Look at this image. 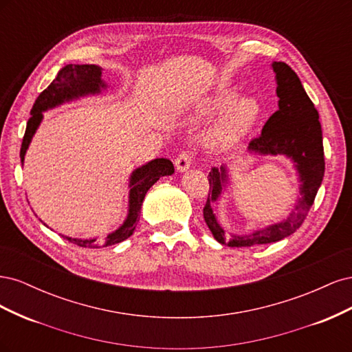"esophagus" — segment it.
<instances>
[{
	"label": "esophagus",
	"instance_id": "1",
	"mask_svg": "<svg viewBox=\"0 0 352 352\" xmlns=\"http://www.w3.org/2000/svg\"><path fill=\"white\" fill-rule=\"evenodd\" d=\"M194 151L192 150H185L180 153L176 158V168L179 170V172H185V170H188L190 167V164H192L194 162Z\"/></svg>",
	"mask_w": 352,
	"mask_h": 352
}]
</instances>
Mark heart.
Listing matches in <instances>:
<instances>
[{"label": "heart", "instance_id": "1", "mask_svg": "<svg viewBox=\"0 0 352 352\" xmlns=\"http://www.w3.org/2000/svg\"><path fill=\"white\" fill-rule=\"evenodd\" d=\"M223 112L208 133L207 144L216 150H230L239 145L257 124L261 107L255 98H239V91L223 87L202 100L197 107V117L212 119Z\"/></svg>", "mask_w": 352, "mask_h": 352}]
</instances>
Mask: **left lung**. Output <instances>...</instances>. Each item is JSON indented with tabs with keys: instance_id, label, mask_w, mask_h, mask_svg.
<instances>
[{
	"instance_id": "1",
	"label": "left lung",
	"mask_w": 352,
	"mask_h": 352,
	"mask_svg": "<svg viewBox=\"0 0 352 352\" xmlns=\"http://www.w3.org/2000/svg\"><path fill=\"white\" fill-rule=\"evenodd\" d=\"M272 66L278 80L276 94L279 97V110L269 117L261 133L251 140L248 150L260 154H283L292 158L301 177V198L285 221L255 230L250 235H235L228 241L226 232L217 223L211 208V202L217 201L221 192V184L226 180V170L225 167H220V170L212 168L208 175V198L202 212L212 236L223 245L228 243L229 247H254L278 242L292 235L305 220L324 176L323 136L318 111L304 91L300 78L286 63L274 61Z\"/></svg>"
}]
</instances>
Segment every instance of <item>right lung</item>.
<instances>
[{
	"instance_id": "right-lung-1",
	"label": "right lung",
	"mask_w": 352,
	"mask_h": 352,
	"mask_svg": "<svg viewBox=\"0 0 352 352\" xmlns=\"http://www.w3.org/2000/svg\"><path fill=\"white\" fill-rule=\"evenodd\" d=\"M105 85L101 80V69L94 65H69L63 67L57 78L50 83L47 89L39 94L34 107L30 110V117L28 120L26 132L23 136L22 148H20V158L22 163L25 160V154L28 146L30 144L32 136H34L36 127L42 120V111H45L51 107L61 104L63 101H67L72 98H78L85 94H95L100 92L101 88ZM175 172V167L172 162L167 158H155L148 164L136 168L131 176V194H129V214H127L126 221L123 226H120L116 232L110 233L107 238H104L101 242L97 239H73L66 238L69 242L76 243L78 247L82 248H100V247H109V245L119 243L124 239L129 238L138 221H140V212L142 207V201L145 194L148 192L157 180L162 176H168Z\"/></svg>"
}]
</instances>
